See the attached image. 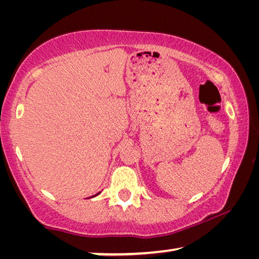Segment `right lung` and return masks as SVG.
Wrapping results in <instances>:
<instances>
[{
    "mask_svg": "<svg viewBox=\"0 0 259 259\" xmlns=\"http://www.w3.org/2000/svg\"><path fill=\"white\" fill-rule=\"evenodd\" d=\"M99 194V193H97V194H96V195H93V196H91V198H94V196H97Z\"/></svg>",
    "mask_w": 259,
    "mask_h": 259,
    "instance_id": "1",
    "label": "right lung"
}]
</instances>
